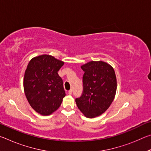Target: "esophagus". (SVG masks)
Instances as JSON below:
<instances>
[{
    "mask_svg": "<svg viewBox=\"0 0 151 151\" xmlns=\"http://www.w3.org/2000/svg\"><path fill=\"white\" fill-rule=\"evenodd\" d=\"M68 93L69 94H72V93H73V90L72 89H70V90H69L68 91Z\"/></svg>",
    "mask_w": 151,
    "mask_h": 151,
    "instance_id": "obj_1",
    "label": "esophagus"
}]
</instances>
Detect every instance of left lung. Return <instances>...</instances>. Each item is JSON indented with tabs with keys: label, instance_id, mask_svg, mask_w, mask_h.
I'll return each mask as SVG.
<instances>
[{
	"label": "left lung",
	"instance_id": "8db88e82",
	"mask_svg": "<svg viewBox=\"0 0 151 151\" xmlns=\"http://www.w3.org/2000/svg\"><path fill=\"white\" fill-rule=\"evenodd\" d=\"M83 93L75 102L87 118L104 113L113 101L116 91V77L114 68L103 61H90L81 66Z\"/></svg>",
	"mask_w": 151,
	"mask_h": 151
}]
</instances>
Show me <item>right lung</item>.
<instances>
[{
  "instance_id": "obj_1",
  "label": "right lung",
  "mask_w": 151,
  "mask_h": 151,
  "mask_svg": "<svg viewBox=\"0 0 151 151\" xmlns=\"http://www.w3.org/2000/svg\"><path fill=\"white\" fill-rule=\"evenodd\" d=\"M63 61L48 55L32 58L25 70L23 86L30 105L42 115H50L59 108L65 96L58 71Z\"/></svg>"
}]
</instances>
